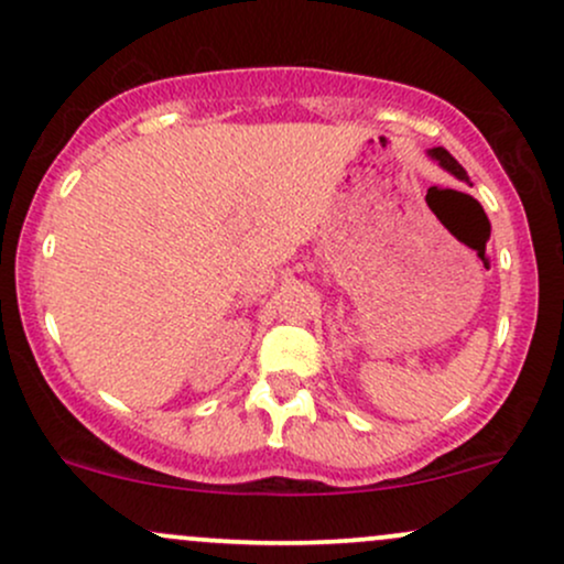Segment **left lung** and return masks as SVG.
Masks as SVG:
<instances>
[{
	"label": "left lung",
	"instance_id": "1",
	"mask_svg": "<svg viewBox=\"0 0 564 564\" xmlns=\"http://www.w3.org/2000/svg\"><path fill=\"white\" fill-rule=\"evenodd\" d=\"M426 156H430L432 161H437V164L443 166L445 172H451L456 180H462V183H469V177H467V172H464V166L458 164V161L453 159L451 153L445 151V148H430V151H426Z\"/></svg>",
	"mask_w": 564,
	"mask_h": 564
}]
</instances>
